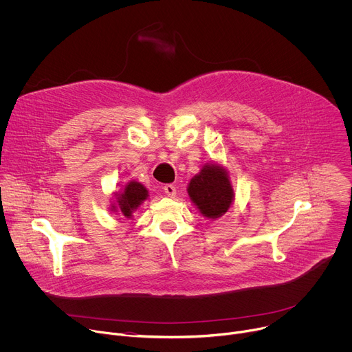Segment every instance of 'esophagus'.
Masks as SVG:
<instances>
[{
    "label": "esophagus",
    "mask_w": 352,
    "mask_h": 352,
    "mask_svg": "<svg viewBox=\"0 0 352 352\" xmlns=\"http://www.w3.org/2000/svg\"><path fill=\"white\" fill-rule=\"evenodd\" d=\"M163 189H164L166 195H167V196H170V197H174V196L177 195V188H175L173 184H166Z\"/></svg>",
    "instance_id": "1"
}]
</instances>
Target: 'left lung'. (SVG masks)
<instances>
[{
  "label": "left lung",
  "instance_id": "obj_1",
  "mask_svg": "<svg viewBox=\"0 0 352 352\" xmlns=\"http://www.w3.org/2000/svg\"><path fill=\"white\" fill-rule=\"evenodd\" d=\"M188 193L200 213L209 219L223 216L230 209L234 197L227 171L216 164L205 166L190 179Z\"/></svg>",
  "mask_w": 352,
  "mask_h": 352
}]
</instances>
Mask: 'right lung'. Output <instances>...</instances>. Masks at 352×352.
<instances>
[{
  "label": "right lung",
  "mask_w": 352,
  "mask_h": 352,
  "mask_svg": "<svg viewBox=\"0 0 352 352\" xmlns=\"http://www.w3.org/2000/svg\"><path fill=\"white\" fill-rule=\"evenodd\" d=\"M117 196H118L117 204H118L120 212L125 217H131L133 210L147 197V189L142 184L132 181V182H128L124 192L118 193Z\"/></svg>",
  "instance_id": "1"
}]
</instances>
